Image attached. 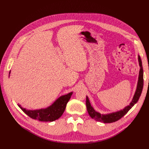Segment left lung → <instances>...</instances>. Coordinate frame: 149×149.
Here are the masks:
<instances>
[{"label":"left lung","mask_w":149,"mask_h":149,"mask_svg":"<svg viewBox=\"0 0 149 149\" xmlns=\"http://www.w3.org/2000/svg\"><path fill=\"white\" fill-rule=\"evenodd\" d=\"M138 59L139 62V66L141 68H140L139 71V79L136 91L134 94V96L133 97L131 102L130 103V104L128 105L127 106H126L123 109H122L120 111L112 112V113L108 114H101L100 112H97L94 109V108L91 106V104H90L88 97L86 96V108L88 112V114L91 118L96 120V121L101 122V123H114V122L118 120L123 118V117L127 114V112L134 106L135 104H136L140 96L141 95L143 85V71L142 65V61L141 59V57L139 56H138Z\"/></svg>","instance_id":"8db88e82"}]
</instances>
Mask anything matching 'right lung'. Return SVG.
Segmentation results:
<instances>
[{
    "label": "right lung",
    "instance_id": "right-lung-1",
    "mask_svg": "<svg viewBox=\"0 0 149 149\" xmlns=\"http://www.w3.org/2000/svg\"><path fill=\"white\" fill-rule=\"evenodd\" d=\"M72 94H73V92H71L66 95L60 96L51 106L45 109L27 110L25 108L22 107L19 104H18V106L31 119L38 120L39 121L52 122L59 119L63 114L67 103L69 101Z\"/></svg>",
    "mask_w": 149,
    "mask_h": 149
}]
</instances>
